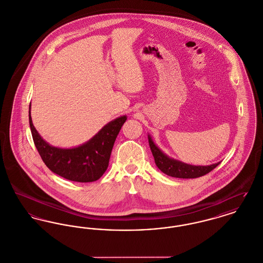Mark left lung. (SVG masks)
I'll list each match as a JSON object with an SVG mask.
<instances>
[{
	"label": "left lung",
	"mask_w": 263,
	"mask_h": 263,
	"mask_svg": "<svg viewBox=\"0 0 263 263\" xmlns=\"http://www.w3.org/2000/svg\"><path fill=\"white\" fill-rule=\"evenodd\" d=\"M149 146L151 152L153 154L156 166L161 170L162 172L168 176L176 177V178H197L209 173L213 170L220 162L214 163L211 165L202 166V165H191L184 162L176 160L174 158L166 155L161 149L154 143L152 137L148 135Z\"/></svg>",
	"instance_id": "obj_1"
}]
</instances>
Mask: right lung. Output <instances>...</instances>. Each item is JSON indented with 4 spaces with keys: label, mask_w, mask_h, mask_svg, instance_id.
Masks as SVG:
<instances>
[{
    "label": "right lung",
    "mask_w": 263,
    "mask_h": 263,
    "mask_svg": "<svg viewBox=\"0 0 263 263\" xmlns=\"http://www.w3.org/2000/svg\"><path fill=\"white\" fill-rule=\"evenodd\" d=\"M126 120V115L120 116L107 123L98 133L81 145L60 148L52 146L41 137L32 121L31 103L29 108L30 128L42 160L55 174L82 183L96 181L105 173L114 142Z\"/></svg>",
    "instance_id": "obj_1"
}]
</instances>
